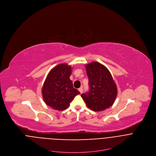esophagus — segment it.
Here are the masks:
<instances>
[{
	"label": "esophagus",
	"mask_w": 156,
	"mask_h": 156,
	"mask_svg": "<svg viewBox=\"0 0 156 156\" xmlns=\"http://www.w3.org/2000/svg\"><path fill=\"white\" fill-rule=\"evenodd\" d=\"M79 92L82 94V93L83 92V88H82V87H80V88H79Z\"/></svg>",
	"instance_id": "34e87169"
}]
</instances>
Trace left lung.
<instances>
[{"instance_id": "8db88e82", "label": "left lung", "mask_w": 156, "mask_h": 156, "mask_svg": "<svg viewBox=\"0 0 156 156\" xmlns=\"http://www.w3.org/2000/svg\"><path fill=\"white\" fill-rule=\"evenodd\" d=\"M89 79V91L81 97L87 106L95 112L112 106L117 95V87L109 69L97 62L85 66Z\"/></svg>"}]
</instances>
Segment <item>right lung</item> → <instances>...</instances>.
<instances>
[{
    "label": "right lung",
    "mask_w": 156,
    "mask_h": 156,
    "mask_svg": "<svg viewBox=\"0 0 156 156\" xmlns=\"http://www.w3.org/2000/svg\"><path fill=\"white\" fill-rule=\"evenodd\" d=\"M71 74V67L67 64H59L48 73L42 88L43 100L47 106L57 111H64L80 94L73 87L69 79Z\"/></svg>",
    "instance_id": "right-lung-1"
}]
</instances>
